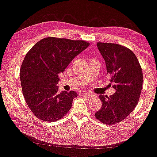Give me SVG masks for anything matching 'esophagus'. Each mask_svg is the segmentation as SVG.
Instances as JSON below:
<instances>
[{
  "label": "esophagus",
  "instance_id": "esophagus-1",
  "mask_svg": "<svg viewBox=\"0 0 157 157\" xmlns=\"http://www.w3.org/2000/svg\"><path fill=\"white\" fill-rule=\"evenodd\" d=\"M84 95L87 98H91L92 97H93V95H92V94H90V93H85Z\"/></svg>",
  "mask_w": 157,
  "mask_h": 157
}]
</instances>
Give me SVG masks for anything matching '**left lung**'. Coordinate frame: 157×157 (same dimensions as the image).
I'll return each instance as SVG.
<instances>
[{
  "label": "left lung",
  "mask_w": 157,
  "mask_h": 157,
  "mask_svg": "<svg viewBox=\"0 0 157 157\" xmlns=\"http://www.w3.org/2000/svg\"><path fill=\"white\" fill-rule=\"evenodd\" d=\"M105 59L110 82L116 90L113 95L99 96L102 107L95 114L107 125L118 124L126 118L139 103L143 84V72L135 54L124 46L97 43Z\"/></svg>",
  "instance_id": "left-lung-1"
}]
</instances>
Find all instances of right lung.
Returning <instances> with one entry per match:
<instances>
[{"mask_svg":"<svg viewBox=\"0 0 157 157\" xmlns=\"http://www.w3.org/2000/svg\"><path fill=\"white\" fill-rule=\"evenodd\" d=\"M89 45L83 40L47 37L27 52L21 66V84L27 105L36 118L53 122L69 112L77 94L58 93L59 75Z\"/></svg>","mask_w":157,"mask_h":157,"instance_id":"add662e5","label":"right lung"}]
</instances>
